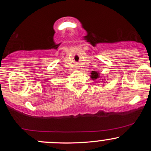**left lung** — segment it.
Returning a JSON list of instances; mask_svg holds the SVG:
<instances>
[{"mask_svg":"<svg viewBox=\"0 0 151 151\" xmlns=\"http://www.w3.org/2000/svg\"><path fill=\"white\" fill-rule=\"evenodd\" d=\"M100 77V73L99 72V71H93L91 73V78L93 80H99V78ZM105 83V80H104L102 79L101 80V83Z\"/></svg>","mask_w":151,"mask_h":151,"instance_id":"1","label":"left lung"}]
</instances>
